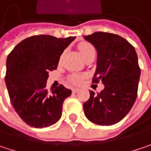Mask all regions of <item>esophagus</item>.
Masks as SVG:
<instances>
[{"label": "esophagus", "mask_w": 151, "mask_h": 151, "mask_svg": "<svg viewBox=\"0 0 151 151\" xmlns=\"http://www.w3.org/2000/svg\"><path fill=\"white\" fill-rule=\"evenodd\" d=\"M72 91H73V93H77L79 90H78V89H77V88H73Z\"/></svg>", "instance_id": "esophagus-1"}]
</instances>
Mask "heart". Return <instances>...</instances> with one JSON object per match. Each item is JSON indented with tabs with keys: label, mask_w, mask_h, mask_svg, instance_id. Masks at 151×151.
I'll return each mask as SVG.
<instances>
[{
	"label": "heart",
	"mask_w": 151,
	"mask_h": 151,
	"mask_svg": "<svg viewBox=\"0 0 151 151\" xmlns=\"http://www.w3.org/2000/svg\"><path fill=\"white\" fill-rule=\"evenodd\" d=\"M78 49L84 60H86L87 58L91 57L92 55H96V53L93 45L85 42H80L78 45ZM63 55H64V53L60 56V60L63 58ZM84 77H85V74L84 73H72L67 77V83L71 85H78L82 83Z\"/></svg>",
	"instance_id": "b5f03b06"
}]
</instances>
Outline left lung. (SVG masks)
<instances>
[{
  "instance_id": "1",
  "label": "left lung",
  "mask_w": 151,
  "mask_h": 151,
  "mask_svg": "<svg viewBox=\"0 0 151 151\" xmlns=\"http://www.w3.org/2000/svg\"><path fill=\"white\" fill-rule=\"evenodd\" d=\"M84 39L97 51V67L92 83L102 81L100 93L90 91L83 105L86 118L99 126H112L132 108L137 96L140 67L134 47L116 34L98 31Z\"/></svg>"
}]
</instances>
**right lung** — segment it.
Listing matches in <instances>:
<instances>
[{"mask_svg": "<svg viewBox=\"0 0 151 151\" xmlns=\"http://www.w3.org/2000/svg\"><path fill=\"white\" fill-rule=\"evenodd\" d=\"M74 39L32 36L17 44L6 58L5 81L10 101L23 121L32 127H48L61 117L63 102L72 91L62 84L48 90L47 79Z\"/></svg>", "mask_w": 151, "mask_h": 151, "instance_id": "1", "label": "right lung"}]
</instances>
